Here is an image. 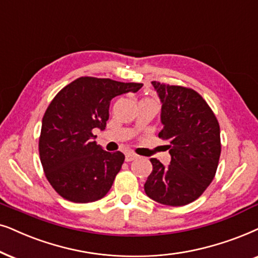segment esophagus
<instances>
[{"mask_svg":"<svg viewBox=\"0 0 258 258\" xmlns=\"http://www.w3.org/2000/svg\"><path fill=\"white\" fill-rule=\"evenodd\" d=\"M137 157H138V156H137L136 153H133V152H128V153H126V156H125V160H126V161H132V160H135Z\"/></svg>","mask_w":258,"mask_h":258,"instance_id":"1","label":"esophagus"}]
</instances>
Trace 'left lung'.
<instances>
[{
    "mask_svg": "<svg viewBox=\"0 0 258 258\" xmlns=\"http://www.w3.org/2000/svg\"><path fill=\"white\" fill-rule=\"evenodd\" d=\"M161 101L159 138L169 142L170 165L151 159L144 188L151 199L170 207L196 201L211 184L221 156V130L210 106L194 89L152 81Z\"/></svg>",
    "mask_w": 258,
    "mask_h": 258,
    "instance_id": "left-lung-1",
    "label": "left lung"
}]
</instances>
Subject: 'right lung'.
Returning <instances> with one entry per match:
<instances>
[{
  "mask_svg": "<svg viewBox=\"0 0 258 258\" xmlns=\"http://www.w3.org/2000/svg\"><path fill=\"white\" fill-rule=\"evenodd\" d=\"M142 87L137 82L81 77L55 95L42 118L39 152L44 174L61 197L91 203L109 191L125 156L102 150L93 131L105 130L113 98Z\"/></svg>",
  "mask_w": 258,
  "mask_h": 258,
  "instance_id": "add662e5",
  "label": "right lung"
}]
</instances>
